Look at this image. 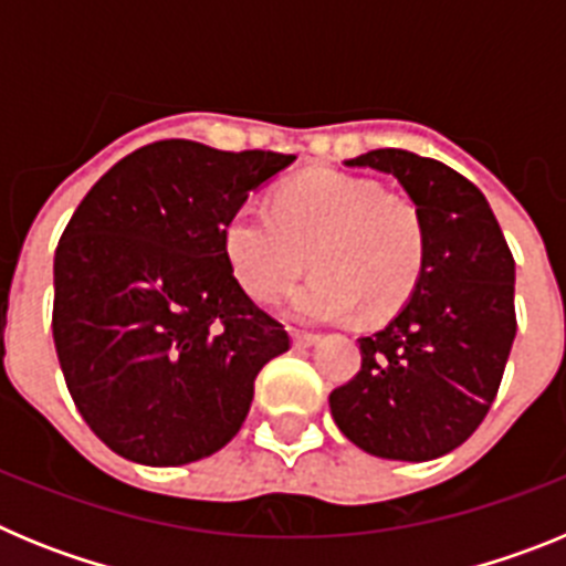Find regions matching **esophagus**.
Returning a JSON list of instances; mask_svg holds the SVG:
<instances>
[{"instance_id":"esophagus-1","label":"esophagus","mask_w":566,"mask_h":566,"mask_svg":"<svg viewBox=\"0 0 566 566\" xmlns=\"http://www.w3.org/2000/svg\"><path fill=\"white\" fill-rule=\"evenodd\" d=\"M319 339V334H312V332H297V328H292V343L297 345V348H308V345H314Z\"/></svg>"}]
</instances>
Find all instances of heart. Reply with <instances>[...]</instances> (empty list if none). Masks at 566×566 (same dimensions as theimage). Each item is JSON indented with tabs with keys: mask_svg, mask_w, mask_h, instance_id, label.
<instances>
[{
	"mask_svg": "<svg viewBox=\"0 0 566 566\" xmlns=\"http://www.w3.org/2000/svg\"><path fill=\"white\" fill-rule=\"evenodd\" d=\"M428 252L422 209L371 178L308 169L272 195V212L243 203L223 223V254L243 292L274 303L317 269L292 300L300 319H368L397 312L417 289Z\"/></svg>",
	"mask_w": 566,
	"mask_h": 566,
	"instance_id": "b5f03b06",
	"label": "heart"
}]
</instances>
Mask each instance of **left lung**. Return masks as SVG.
Returning <instances> with one entry per match:
<instances>
[{
	"label": "left lung",
	"mask_w": 566,
	"mask_h": 566,
	"mask_svg": "<svg viewBox=\"0 0 566 566\" xmlns=\"http://www.w3.org/2000/svg\"><path fill=\"white\" fill-rule=\"evenodd\" d=\"M345 167L394 175L422 209L428 252L388 326L359 337L363 368L332 391L339 431L379 459L428 462L476 431L516 337V263L488 198L457 169L371 149Z\"/></svg>",
	"instance_id": "1"
}]
</instances>
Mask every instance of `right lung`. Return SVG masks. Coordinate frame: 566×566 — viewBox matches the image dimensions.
<instances>
[{"label": "right lung", "mask_w": 566, "mask_h": 566, "mask_svg": "<svg viewBox=\"0 0 566 566\" xmlns=\"http://www.w3.org/2000/svg\"><path fill=\"white\" fill-rule=\"evenodd\" d=\"M294 155L198 142L135 149L70 218L53 260V343L78 413L149 468L212 457L289 334L240 289L223 223Z\"/></svg>", "instance_id": "obj_1"}]
</instances>
